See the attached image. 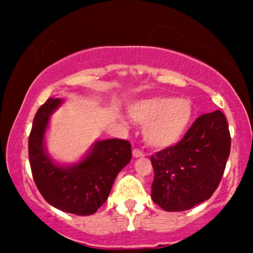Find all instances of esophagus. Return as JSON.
I'll return each mask as SVG.
<instances>
[{"instance_id":"obj_1","label":"esophagus","mask_w":253,"mask_h":253,"mask_svg":"<svg viewBox=\"0 0 253 253\" xmlns=\"http://www.w3.org/2000/svg\"><path fill=\"white\" fill-rule=\"evenodd\" d=\"M132 155L134 158H141V157H145V153L143 151H140L139 148H134L132 151Z\"/></svg>"}]
</instances>
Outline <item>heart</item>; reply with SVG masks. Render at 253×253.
<instances>
[{
	"label": "heart",
	"instance_id": "b5f03b06",
	"mask_svg": "<svg viewBox=\"0 0 253 253\" xmlns=\"http://www.w3.org/2000/svg\"><path fill=\"white\" fill-rule=\"evenodd\" d=\"M130 116L145 126L144 138L150 146L165 148L184 137L193 119V105L186 98L157 95L134 103Z\"/></svg>",
	"mask_w": 253,
	"mask_h": 253
}]
</instances>
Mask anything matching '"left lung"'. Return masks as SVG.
<instances>
[{
  "instance_id": "left-lung-1",
  "label": "left lung",
  "mask_w": 253,
  "mask_h": 253,
  "mask_svg": "<svg viewBox=\"0 0 253 253\" xmlns=\"http://www.w3.org/2000/svg\"><path fill=\"white\" fill-rule=\"evenodd\" d=\"M230 145L222 112L200 115L177 144L151 157L153 202L167 212H181L210 199L222 178Z\"/></svg>"
}]
</instances>
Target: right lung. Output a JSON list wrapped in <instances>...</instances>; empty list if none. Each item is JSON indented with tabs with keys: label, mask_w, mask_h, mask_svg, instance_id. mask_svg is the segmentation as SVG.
Segmentation results:
<instances>
[{
	"label": "right lung",
	"mask_w": 253,
	"mask_h": 253,
	"mask_svg": "<svg viewBox=\"0 0 253 253\" xmlns=\"http://www.w3.org/2000/svg\"><path fill=\"white\" fill-rule=\"evenodd\" d=\"M61 103L48 98L34 116L29 137V159L36 185L51 206L76 215H91L108 198L116 176L131 160V144L126 139L98 141L82 162L58 167L43 150L49 115Z\"/></svg>",
	"instance_id": "right-lung-1"
}]
</instances>
